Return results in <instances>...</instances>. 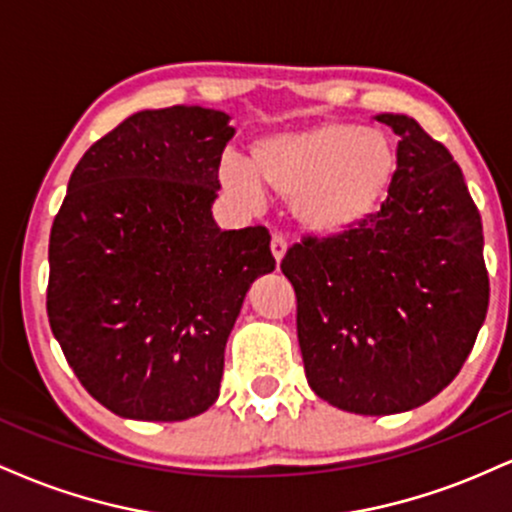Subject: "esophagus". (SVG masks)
I'll return each instance as SVG.
<instances>
[{"label":"esophagus","mask_w":512,"mask_h":512,"mask_svg":"<svg viewBox=\"0 0 512 512\" xmlns=\"http://www.w3.org/2000/svg\"><path fill=\"white\" fill-rule=\"evenodd\" d=\"M286 248H289V243H286V238L281 236V233H272V255H274L276 264L284 260Z\"/></svg>","instance_id":"34e87169"}]
</instances>
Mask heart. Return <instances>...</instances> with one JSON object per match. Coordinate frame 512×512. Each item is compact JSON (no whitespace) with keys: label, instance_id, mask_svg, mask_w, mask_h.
I'll use <instances>...</instances> for the list:
<instances>
[{"label":"heart","instance_id":"heart-1","mask_svg":"<svg viewBox=\"0 0 512 512\" xmlns=\"http://www.w3.org/2000/svg\"><path fill=\"white\" fill-rule=\"evenodd\" d=\"M395 168V149L380 129L320 122L260 139L252 146L250 168L226 158L221 182L250 207L260 202V185L269 187L293 199L296 219L308 231L342 236L383 202Z\"/></svg>","mask_w":512,"mask_h":512}]
</instances>
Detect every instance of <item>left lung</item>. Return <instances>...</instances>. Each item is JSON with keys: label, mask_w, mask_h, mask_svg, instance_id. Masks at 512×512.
<instances>
[{"label": "left lung", "mask_w": 512, "mask_h": 512, "mask_svg": "<svg viewBox=\"0 0 512 512\" xmlns=\"http://www.w3.org/2000/svg\"><path fill=\"white\" fill-rule=\"evenodd\" d=\"M380 211L330 238L303 236L281 260L296 291L305 378L317 397L383 416L452 383L489 308L481 216L450 151L407 115Z\"/></svg>", "instance_id": "1"}]
</instances>
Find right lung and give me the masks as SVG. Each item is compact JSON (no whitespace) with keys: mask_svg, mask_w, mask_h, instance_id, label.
Here are the masks:
<instances>
[{"mask_svg":"<svg viewBox=\"0 0 512 512\" xmlns=\"http://www.w3.org/2000/svg\"><path fill=\"white\" fill-rule=\"evenodd\" d=\"M233 132L221 110H142L69 178L50 231V327L88 395L117 416L207 411L245 293L274 269L267 228L211 219Z\"/></svg>","mask_w":512,"mask_h":512,"instance_id":"obj_1","label":"right lung"}]
</instances>
